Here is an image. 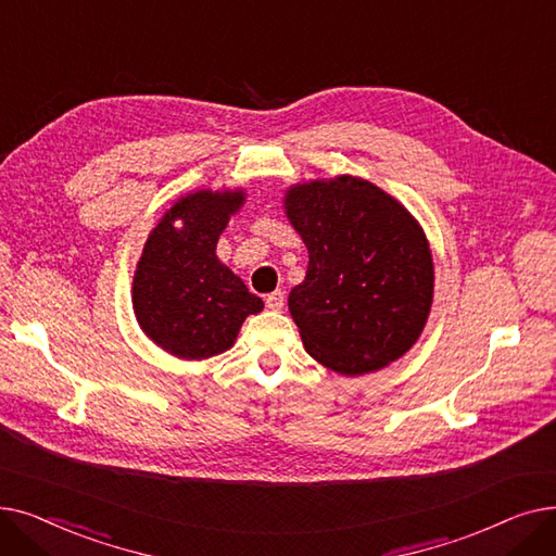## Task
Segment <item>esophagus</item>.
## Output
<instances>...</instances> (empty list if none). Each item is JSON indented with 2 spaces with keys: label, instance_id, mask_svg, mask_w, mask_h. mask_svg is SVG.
I'll list each match as a JSON object with an SVG mask.
<instances>
[{
  "label": "esophagus",
  "instance_id": "obj_1",
  "mask_svg": "<svg viewBox=\"0 0 556 556\" xmlns=\"http://www.w3.org/2000/svg\"><path fill=\"white\" fill-rule=\"evenodd\" d=\"M264 303H267L269 309L280 312V309L285 307V294H282V292H274V294H269L267 299H264Z\"/></svg>",
  "mask_w": 556,
  "mask_h": 556
}]
</instances>
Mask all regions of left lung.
Returning a JSON list of instances; mask_svg holds the SVG:
<instances>
[{
    "label": "left lung",
    "mask_w": 556,
    "mask_h": 556,
    "mask_svg": "<svg viewBox=\"0 0 556 556\" xmlns=\"http://www.w3.org/2000/svg\"><path fill=\"white\" fill-rule=\"evenodd\" d=\"M285 213L309 253L289 292L305 351L341 376L403 357L434 294L430 244L407 207L374 182L337 176L289 188Z\"/></svg>",
    "instance_id": "1"
}]
</instances>
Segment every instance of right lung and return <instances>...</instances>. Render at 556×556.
Listing matches in <instances>:
<instances>
[{"label":"right lung","mask_w":556,"mask_h":556,"mask_svg":"<svg viewBox=\"0 0 556 556\" xmlns=\"http://www.w3.org/2000/svg\"><path fill=\"white\" fill-rule=\"evenodd\" d=\"M242 190H199L178 199L142 249L134 276V309L144 334L180 359L228 351L249 314L264 303L217 257Z\"/></svg>","instance_id":"obj_1"}]
</instances>
